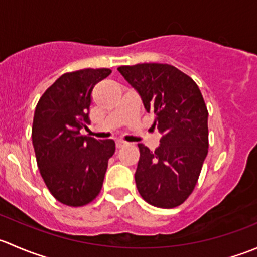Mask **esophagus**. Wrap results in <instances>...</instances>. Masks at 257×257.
<instances>
[{"label": "esophagus", "mask_w": 257, "mask_h": 257, "mask_svg": "<svg viewBox=\"0 0 257 257\" xmlns=\"http://www.w3.org/2000/svg\"><path fill=\"white\" fill-rule=\"evenodd\" d=\"M115 144H116V148H121V147H124V145L126 144V142L121 141V139H116Z\"/></svg>", "instance_id": "34e87169"}]
</instances>
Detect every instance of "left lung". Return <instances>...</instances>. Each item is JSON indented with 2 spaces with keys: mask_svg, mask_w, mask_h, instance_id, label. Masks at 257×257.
Returning a JSON list of instances; mask_svg holds the SVG:
<instances>
[{
  "mask_svg": "<svg viewBox=\"0 0 257 257\" xmlns=\"http://www.w3.org/2000/svg\"><path fill=\"white\" fill-rule=\"evenodd\" d=\"M138 92L153 128L162 134L150 152L138 144L141 158L136 172L139 194L148 204L172 209L189 198L208 155V109L196 83L174 66L142 63L118 68Z\"/></svg>",
  "mask_w": 257,
  "mask_h": 257,
  "instance_id": "obj_1",
  "label": "left lung"
}]
</instances>
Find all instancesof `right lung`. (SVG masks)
<instances>
[{
  "label": "right lung",
  "mask_w": 257,
  "mask_h": 257,
  "mask_svg": "<svg viewBox=\"0 0 257 257\" xmlns=\"http://www.w3.org/2000/svg\"><path fill=\"white\" fill-rule=\"evenodd\" d=\"M110 73L108 68H87L62 74L36 105L32 143L38 169L64 205L83 206L97 198L115 152L113 139L80 134L90 124L93 88Z\"/></svg>",
  "instance_id": "right-lung-1"
}]
</instances>
